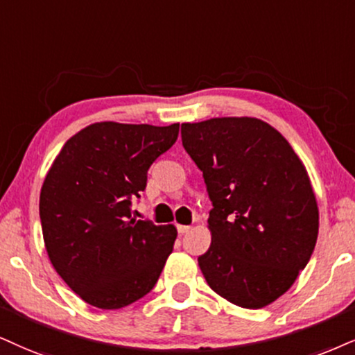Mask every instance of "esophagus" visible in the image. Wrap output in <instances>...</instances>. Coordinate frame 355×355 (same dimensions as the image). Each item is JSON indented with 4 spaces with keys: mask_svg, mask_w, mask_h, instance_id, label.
<instances>
[{
    "mask_svg": "<svg viewBox=\"0 0 355 355\" xmlns=\"http://www.w3.org/2000/svg\"><path fill=\"white\" fill-rule=\"evenodd\" d=\"M191 230V225H178L179 234H187Z\"/></svg>",
    "mask_w": 355,
    "mask_h": 355,
    "instance_id": "esophagus-1",
    "label": "esophagus"
}]
</instances>
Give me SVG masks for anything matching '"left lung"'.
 I'll list each match as a JSON object with an SVG mask.
<instances>
[{"label": "left lung", "mask_w": 355, "mask_h": 355, "mask_svg": "<svg viewBox=\"0 0 355 355\" xmlns=\"http://www.w3.org/2000/svg\"><path fill=\"white\" fill-rule=\"evenodd\" d=\"M181 138L212 200V242L198 258L205 282L240 308H265L290 290L318 240V202L304 164L258 118L182 123Z\"/></svg>", "instance_id": "1"}]
</instances>
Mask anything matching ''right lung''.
<instances>
[{"label":"right lung","mask_w":355,"mask_h":355,"mask_svg":"<svg viewBox=\"0 0 355 355\" xmlns=\"http://www.w3.org/2000/svg\"><path fill=\"white\" fill-rule=\"evenodd\" d=\"M178 135L179 123L100 121L73 135L52 163L39 198L44 243L85 303L120 309L155 288L178 230L131 217V199Z\"/></svg>","instance_id":"add662e5"}]
</instances>
